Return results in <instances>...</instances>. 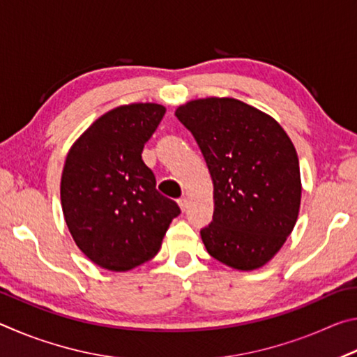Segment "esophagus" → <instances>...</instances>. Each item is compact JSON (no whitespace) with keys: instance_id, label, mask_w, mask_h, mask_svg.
I'll list each match as a JSON object with an SVG mask.
<instances>
[{"instance_id":"esophagus-1","label":"esophagus","mask_w":357,"mask_h":357,"mask_svg":"<svg viewBox=\"0 0 357 357\" xmlns=\"http://www.w3.org/2000/svg\"><path fill=\"white\" fill-rule=\"evenodd\" d=\"M178 204H179L181 211H183V213H185V209H187V198H185V197L179 198V200H178Z\"/></svg>"}]
</instances>
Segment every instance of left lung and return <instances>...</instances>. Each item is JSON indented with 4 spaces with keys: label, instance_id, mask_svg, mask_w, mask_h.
<instances>
[{
    "label": "left lung",
    "instance_id": "1",
    "mask_svg": "<svg viewBox=\"0 0 357 357\" xmlns=\"http://www.w3.org/2000/svg\"><path fill=\"white\" fill-rule=\"evenodd\" d=\"M214 184L213 222L200 234L213 258L239 271L258 269L285 244L301 206L299 159L269 114L231 98L178 107Z\"/></svg>",
    "mask_w": 357,
    "mask_h": 357
}]
</instances>
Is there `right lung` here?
Segmentation results:
<instances>
[{
	"mask_svg": "<svg viewBox=\"0 0 357 357\" xmlns=\"http://www.w3.org/2000/svg\"><path fill=\"white\" fill-rule=\"evenodd\" d=\"M159 104L121 105L72 144L61 176L68 228L84 255L108 271L149 261L181 209L155 189L142 151L164 118Z\"/></svg>",
	"mask_w": 357,
	"mask_h": 357,
	"instance_id": "obj_1",
	"label": "right lung"
}]
</instances>
